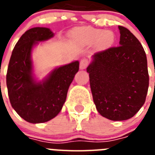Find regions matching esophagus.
Here are the masks:
<instances>
[{"instance_id":"obj_1","label":"esophagus","mask_w":155,"mask_h":155,"mask_svg":"<svg viewBox=\"0 0 155 155\" xmlns=\"http://www.w3.org/2000/svg\"><path fill=\"white\" fill-rule=\"evenodd\" d=\"M88 64H89V60L87 58H83L80 60V69H85L88 66Z\"/></svg>"}]
</instances>
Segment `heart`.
Masks as SVG:
<instances>
[{
  "instance_id": "obj_1",
  "label": "heart",
  "mask_w": 155,
  "mask_h": 155,
  "mask_svg": "<svg viewBox=\"0 0 155 155\" xmlns=\"http://www.w3.org/2000/svg\"><path fill=\"white\" fill-rule=\"evenodd\" d=\"M76 37L84 43H94L97 42V45L101 48H106L113 44L114 36L111 31H104L102 30L94 29L92 27H84L76 31Z\"/></svg>"
}]
</instances>
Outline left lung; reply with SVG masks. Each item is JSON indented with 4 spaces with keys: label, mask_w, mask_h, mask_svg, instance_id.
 I'll use <instances>...</instances> for the list:
<instances>
[{
    "label": "left lung",
    "mask_w": 155,
    "mask_h": 155,
    "mask_svg": "<svg viewBox=\"0 0 155 155\" xmlns=\"http://www.w3.org/2000/svg\"><path fill=\"white\" fill-rule=\"evenodd\" d=\"M120 46L97 52L87 68L97 111L112 120H125L146 101L149 74L146 52L127 28L119 25Z\"/></svg>",
    "instance_id": "left-lung-1"
}]
</instances>
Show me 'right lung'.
<instances>
[{"label":"right lung","instance_id":"add662e5","mask_svg":"<svg viewBox=\"0 0 155 155\" xmlns=\"http://www.w3.org/2000/svg\"><path fill=\"white\" fill-rule=\"evenodd\" d=\"M54 36L48 28L35 27L25 31L13 48L6 74L11 105L28 122L42 123L60 112L68 88L79 71V62L56 68L47 80L36 83L32 77L31 51L37 42Z\"/></svg>","mask_w":155,"mask_h":155}]
</instances>
